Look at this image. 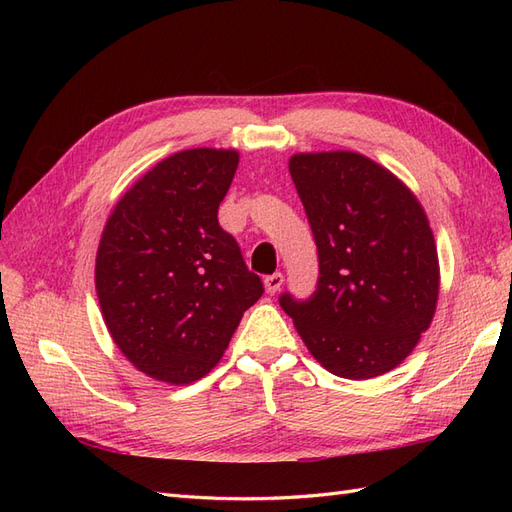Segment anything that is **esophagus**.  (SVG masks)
Masks as SVG:
<instances>
[{"instance_id": "1", "label": "esophagus", "mask_w": 512, "mask_h": 512, "mask_svg": "<svg viewBox=\"0 0 512 512\" xmlns=\"http://www.w3.org/2000/svg\"><path fill=\"white\" fill-rule=\"evenodd\" d=\"M282 284H284V275L282 273H273V275L265 277V288H267L269 294H275L277 290L282 288Z\"/></svg>"}]
</instances>
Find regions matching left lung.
I'll return each instance as SVG.
<instances>
[{"label": "left lung", "mask_w": 512, "mask_h": 512, "mask_svg": "<svg viewBox=\"0 0 512 512\" xmlns=\"http://www.w3.org/2000/svg\"><path fill=\"white\" fill-rule=\"evenodd\" d=\"M318 247L307 299L280 297L314 359L348 380L397 367L438 301V252L423 207L361 153H297L288 162Z\"/></svg>", "instance_id": "left-lung-1"}]
</instances>
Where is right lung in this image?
<instances>
[{"label": "right lung", "instance_id": "right-lung-1", "mask_svg": "<svg viewBox=\"0 0 512 512\" xmlns=\"http://www.w3.org/2000/svg\"><path fill=\"white\" fill-rule=\"evenodd\" d=\"M237 164L230 149L175 153L134 183L102 232L96 290L106 329L156 380L209 374L265 292L218 222Z\"/></svg>", "mask_w": 512, "mask_h": 512}]
</instances>
